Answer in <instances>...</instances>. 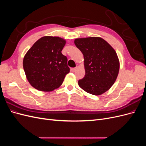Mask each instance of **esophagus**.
Returning a JSON list of instances; mask_svg holds the SVG:
<instances>
[{"mask_svg": "<svg viewBox=\"0 0 146 146\" xmlns=\"http://www.w3.org/2000/svg\"><path fill=\"white\" fill-rule=\"evenodd\" d=\"M77 68H71V69H70V71H71V72H75V71H76V70H77Z\"/></svg>", "mask_w": 146, "mask_h": 146, "instance_id": "34e87169", "label": "esophagus"}]
</instances>
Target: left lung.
<instances>
[{"label":"left lung","instance_id":"left-lung-1","mask_svg":"<svg viewBox=\"0 0 146 146\" xmlns=\"http://www.w3.org/2000/svg\"><path fill=\"white\" fill-rule=\"evenodd\" d=\"M74 43L84 56L85 76L78 80L84 91L95 96L112 86L119 73V61L113 48L99 37L76 39Z\"/></svg>","mask_w":146,"mask_h":146}]
</instances>
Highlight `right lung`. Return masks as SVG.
Wrapping results in <instances>:
<instances>
[{
	"label": "right lung",
	"instance_id": "right-lung-1",
	"mask_svg": "<svg viewBox=\"0 0 146 146\" xmlns=\"http://www.w3.org/2000/svg\"><path fill=\"white\" fill-rule=\"evenodd\" d=\"M66 41L56 36H44L25 55L23 67L29 83L35 89L51 91L63 83L70 68L61 53Z\"/></svg>",
	"mask_w": 146,
	"mask_h": 146
}]
</instances>
